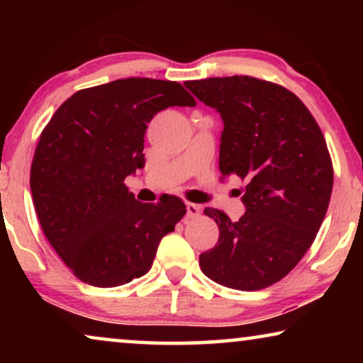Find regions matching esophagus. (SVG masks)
Instances as JSON below:
<instances>
[{"label": "esophagus", "instance_id": "obj_1", "mask_svg": "<svg viewBox=\"0 0 363 363\" xmlns=\"http://www.w3.org/2000/svg\"><path fill=\"white\" fill-rule=\"evenodd\" d=\"M186 213H188V216H190V218L200 216L201 206L200 205H195V203H186Z\"/></svg>", "mask_w": 363, "mask_h": 363}]
</instances>
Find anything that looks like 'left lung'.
<instances>
[{"label": "left lung", "instance_id": "left-lung-1", "mask_svg": "<svg viewBox=\"0 0 363 363\" xmlns=\"http://www.w3.org/2000/svg\"><path fill=\"white\" fill-rule=\"evenodd\" d=\"M185 87L220 113V172L246 183L238 221L205 210L220 238L200 267L231 289H264L302 259L324 221L334 185L324 135L301 99L277 84L233 76Z\"/></svg>", "mask_w": 363, "mask_h": 363}]
</instances>
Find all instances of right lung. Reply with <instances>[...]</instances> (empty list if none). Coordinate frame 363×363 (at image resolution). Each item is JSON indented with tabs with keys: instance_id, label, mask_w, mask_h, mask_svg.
<instances>
[{
	"instance_id": "add662e5",
	"label": "right lung",
	"mask_w": 363,
	"mask_h": 363,
	"mask_svg": "<svg viewBox=\"0 0 363 363\" xmlns=\"http://www.w3.org/2000/svg\"><path fill=\"white\" fill-rule=\"evenodd\" d=\"M193 107L182 84L117 79L67 99L44 128L31 165L39 223L79 279L116 287L145 276L162 238L186 206L167 195L140 203L123 185L145 167L147 123L163 108Z\"/></svg>"
}]
</instances>
